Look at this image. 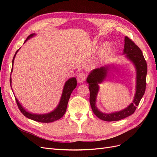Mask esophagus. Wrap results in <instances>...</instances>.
<instances>
[{"label": "esophagus", "instance_id": "1", "mask_svg": "<svg viewBox=\"0 0 157 157\" xmlns=\"http://www.w3.org/2000/svg\"><path fill=\"white\" fill-rule=\"evenodd\" d=\"M86 79V75L84 73H80L77 75V80L78 82H83Z\"/></svg>", "mask_w": 157, "mask_h": 157}]
</instances>
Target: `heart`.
<instances>
[{
	"instance_id": "heart-1",
	"label": "heart",
	"mask_w": 157,
	"mask_h": 157,
	"mask_svg": "<svg viewBox=\"0 0 157 157\" xmlns=\"http://www.w3.org/2000/svg\"><path fill=\"white\" fill-rule=\"evenodd\" d=\"M109 50H110V45H109V44L107 43L103 46V48H102V54H107Z\"/></svg>"
}]
</instances>
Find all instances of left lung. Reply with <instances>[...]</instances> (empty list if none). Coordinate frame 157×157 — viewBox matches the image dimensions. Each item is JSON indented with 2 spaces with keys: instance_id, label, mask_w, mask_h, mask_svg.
<instances>
[{
  "instance_id": "1",
  "label": "left lung",
  "mask_w": 157,
  "mask_h": 157,
  "mask_svg": "<svg viewBox=\"0 0 157 157\" xmlns=\"http://www.w3.org/2000/svg\"><path fill=\"white\" fill-rule=\"evenodd\" d=\"M123 54L134 63L136 69V89L135 96L132 103L122 111L112 113H103L99 111L96 104L97 95L99 91L98 84L105 79L110 65L92 70L86 79L90 90V103L94 113L99 118L105 121H117L132 115L138 106L141 99L145 94L146 88V76L147 65L144 56L140 48L130 38H124V48Z\"/></svg>"
}]
</instances>
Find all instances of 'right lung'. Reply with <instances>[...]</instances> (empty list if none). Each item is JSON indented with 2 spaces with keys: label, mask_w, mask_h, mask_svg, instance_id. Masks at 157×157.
Wrapping results in <instances>:
<instances>
[{
  "label": "right lung",
  "mask_w": 157,
  "mask_h": 157,
  "mask_svg": "<svg viewBox=\"0 0 157 157\" xmlns=\"http://www.w3.org/2000/svg\"><path fill=\"white\" fill-rule=\"evenodd\" d=\"M34 35H35V33H33V34L30 35L27 38V39L25 40V42L28 39H29L30 38H32L33 36H34ZM18 50H17L16 51V54H15V55H14L13 59H12L11 73L13 71V65L14 58H15V57L16 56V54L18 52ZM10 76H11V74H10ZM10 82L11 88H12L11 77L10 78ZM77 79H76V78H75V77L71 78L69 79H68V80H67V81H66V82L64 85V87H63L62 95H61V97L60 101H59V103L58 104V107H57L54 111H52V112H50L49 113L34 114V113H31L30 112H28L22 107V105L20 103V102H19V101L17 100V99L15 96L16 103H17L19 109H20L21 113H23V115L25 117H26L27 118H29V119H31L33 121H35L36 122H45V123L52 122L59 119V118H61L64 115V114L66 112V109H67V103H68L71 94L73 91V90L76 88V86H77Z\"/></svg>",
  "instance_id": "add662e5"
}]
</instances>
